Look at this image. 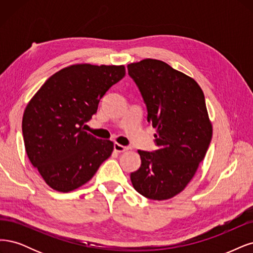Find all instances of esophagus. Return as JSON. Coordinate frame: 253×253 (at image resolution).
Wrapping results in <instances>:
<instances>
[{
  "instance_id": "34e87169",
  "label": "esophagus",
  "mask_w": 253,
  "mask_h": 253,
  "mask_svg": "<svg viewBox=\"0 0 253 253\" xmlns=\"http://www.w3.org/2000/svg\"><path fill=\"white\" fill-rule=\"evenodd\" d=\"M113 149H115V151H117V152H125V151H127L129 148L128 147H126V146H123V145H121V144H118V143H115V145H113Z\"/></svg>"
}]
</instances>
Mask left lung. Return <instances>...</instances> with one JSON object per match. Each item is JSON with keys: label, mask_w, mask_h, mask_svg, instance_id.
<instances>
[{"label": "left lung", "mask_w": 253, "mask_h": 253, "mask_svg": "<svg viewBox=\"0 0 253 253\" xmlns=\"http://www.w3.org/2000/svg\"><path fill=\"white\" fill-rule=\"evenodd\" d=\"M128 75L157 129L152 152L138 150L142 164L130 174L134 189L150 200L173 198L185 189L206 156L212 137L205 96L195 81L163 61L129 64Z\"/></svg>", "instance_id": "1"}]
</instances>
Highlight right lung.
I'll use <instances>...</instances> for the list:
<instances>
[{"mask_svg": "<svg viewBox=\"0 0 253 253\" xmlns=\"http://www.w3.org/2000/svg\"><path fill=\"white\" fill-rule=\"evenodd\" d=\"M125 72L123 65H71L48 79L28 103L22 121L26 153L52 189L79 188L111 156L113 143L83 126Z\"/></svg>", "mask_w": 253, "mask_h": 253, "instance_id": "right-lung-1", "label": "right lung"}]
</instances>
